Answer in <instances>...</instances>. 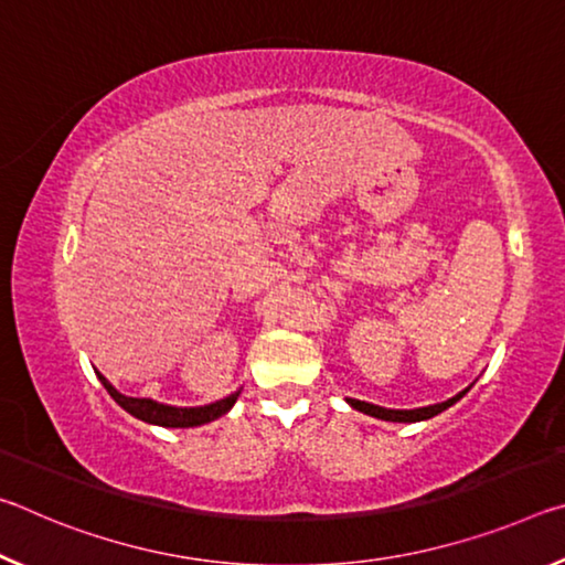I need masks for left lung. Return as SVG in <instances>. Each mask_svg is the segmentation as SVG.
<instances>
[{"instance_id":"8db88e82","label":"left lung","mask_w":565,"mask_h":565,"mask_svg":"<svg viewBox=\"0 0 565 565\" xmlns=\"http://www.w3.org/2000/svg\"><path fill=\"white\" fill-rule=\"evenodd\" d=\"M471 386L463 388V391H458L454 398L441 401V404L420 406V408H384V406L369 404V401H359V398H347V404L351 408L361 411V414L374 416V418H381V420H394V424H416V420H428V418H434V416L441 414V411H446L448 406H454L456 401H461L468 394V391H471Z\"/></svg>"}]
</instances>
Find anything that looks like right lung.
I'll return each mask as SVG.
<instances>
[{
    "instance_id": "1",
    "label": "right lung",
    "mask_w": 565,
    "mask_h": 565,
    "mask_svg": "<svg viewBox=\"0 0 565 565\" xmlns=\"http://www.w3.org/2000/svg\"><path fill=\"white\" fill-rule=\"evenodd\" d=\"M97 376L104 384V388L109 391V396L117 401V404L127 411V414H131L139 420H145V424L164 426V428H194V426L209 424V420L222 418L224 414L232 411L238 394H242V388H238V391H234V394H228L226 398H218V401H214V404H206V406H169V404H161V401H154V398H134V396L121 394V391L114 388L109 381L99 374V371H97Z\"/></svg>"
}]
</instances>
